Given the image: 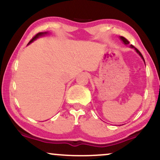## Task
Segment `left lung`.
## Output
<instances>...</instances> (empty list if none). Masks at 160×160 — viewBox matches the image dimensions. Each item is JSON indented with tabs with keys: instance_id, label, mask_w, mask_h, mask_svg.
I'll list each match as a JSON object with an SVG mask.
<instances>
[{
	"instance_id": "left-lung-1",
	"label": "left lung",
	"mask_w": 160,
	"mask_h": 160,
	"mask_svg": "<svg viewBox=\"0 0 160 160\" xmlns=\"http://www.w3.org/2000/svg\"><path fill=\"white\" fill-rule=\"evenodd\" d=\"M120 39H121V40H122V42H123V43H124V44H126V45H128V43H129V42L128 41V40H127V39H126V38H123V37H122V36H121V37H120ZM130 47H131V48H133L134 49H135V50L136 51V52H137L139 56H140L141 57V58H142V59L144 60V57H143L142 55H141V53L140 52H139V50H138V49L135 48V47H134V46H132V45H130ZM144 63H145V62H144Z\"/></svg>"
}]
</instances>
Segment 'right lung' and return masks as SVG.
<instances>
[{"instance_id": "obj_1", "label": "right lung", "mask_w": 160, "mask_h": 160, "mask_svg": "<svg viewBox=\"0 0 160 160\" xmlns=\"http://www.w3.org/2000/svg\"><path fill=\"white\" fill-rule=\"evenodd\" d=\"M48 34V32H40V33H38V34H37L36 35L34 36V38H33L32 39L30 40V42H29V43H28V44H30L31 43H32V42L34 41V40H35L37 38H40V37H42V36H44L45 34Z\"/></svg>"}]
</instances>
